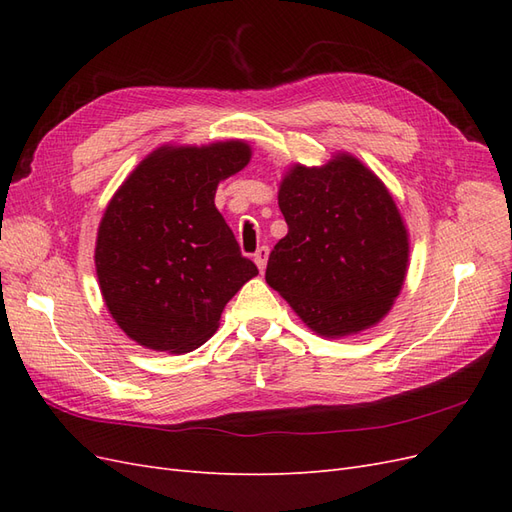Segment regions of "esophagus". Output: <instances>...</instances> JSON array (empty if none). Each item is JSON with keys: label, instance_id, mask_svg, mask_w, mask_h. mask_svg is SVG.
I'll return each instance as SVG.
<instances>
[{"label": "esophagus", "instance_id": "esophagus-1", "mask_svg": "<svg viewBox=\"0 0 512 512\" xmlns=\"http://www.w3.org/2000/svg\"><path fill=\"white\" fill-rule=\"evenodd\" d=\"M267 258H269V247L267 245H260L258 250L254 252V262H256L260 271L267 267Z\"/></svg>", "mask_w": 512, "mask_h": 512}]
</instances>
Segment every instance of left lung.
Listing matches in <instances>:
<instances>
[{"instance_id": "8db88e82", "label": "left lung", "mask_w": 512, "mask_h": 512, "mask_svg": "<svg viewBox=\"0 0 512 512\" xmlns=\"http://www.w3.org/2000/svg\"><path fill=\"white\" fill-rule=\"evenodd\" d=\"M277 200L288 232L271 250L267 284L320 335L376 324L408 267L406 228L382 181L339 156L322 168H292Z\"/></svg>"}]
</instances>
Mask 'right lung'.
Here are the masks:
<instances>
[{
	"mask_svg": "<svg viewBox=\"0 0 512 512\" xmlns=\"http://www.w3.org/2000/svg\"><path fill=\"white\" fill-rule=\"evenodd\" d=\"M250 162L241 141L158 149L106 207L96 269L115 322L141 346L190 352L224 305L258 275L215 209L218 183Z\"/></svg>",
	"mask_w": 512,
	"mask_h": 512,
	"instance_id": "obj_1",
	"label": "right lung"
}]
</instances>
